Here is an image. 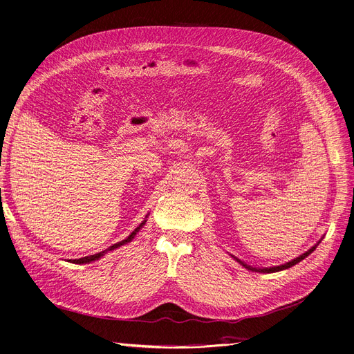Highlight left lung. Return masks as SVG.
Here are the masks:
<instances>
[{"instance_id":"left-lung-1","label":"left lung","mask_w":354,"mask_h":354,"mask_svg":"<svg viewBox=\"0 0 354 354\" xmlns=\"http://www.w3.org/2000/svg\"><path fill=\"white\" fill-rule=\"evenodd\" d=\"M318 245V244H317ZM317 245H314L313 248L310 250H308L306 252H304L302 256H299V257H296L295 260H292V261H289V263H286V264H281V266H277V267H268V268H254V267H251V266H247V264H244L241 260H238V259H235L238 263H241L245 268H248V270H254V272H261V273H274V272H280V270H285V268H289V267H292V266H295V264H298L299 261H302L305 257H308L310 252H313L315 248H317Z\"/></svg>"}]
</instances>
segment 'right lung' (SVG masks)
Returning <instances> with one entry per match:
<instances>
[{"label":"right lung","mask_w":354,"mask_h":354,"mask_svg":"<svg viewBox=\"0 0 354 354\" xmlns=\"http://www.w3.org/2000/svg\"><path fill=\"white\" fill-rule=\"evenodd\" d=\"M145 225V221L142 222V223H140L139 226H138V228L128 236V238H126V239H123V241H120V243H118V244H113L111 247H109L106 251H110V250H115V248H118V247H120V245H123V244H126V243H131L132 241V239L135 238V235H136V232L140 230V228H142V226ZM106 251H102V252H97V254H94V256H87V257H82V259H78V260H74L73 263H77V264H84V263H91V261H94V260H98V259H100L102 256H103V254L106 252Z\"/></svg>","instance_id":"1"}]
</instances>
